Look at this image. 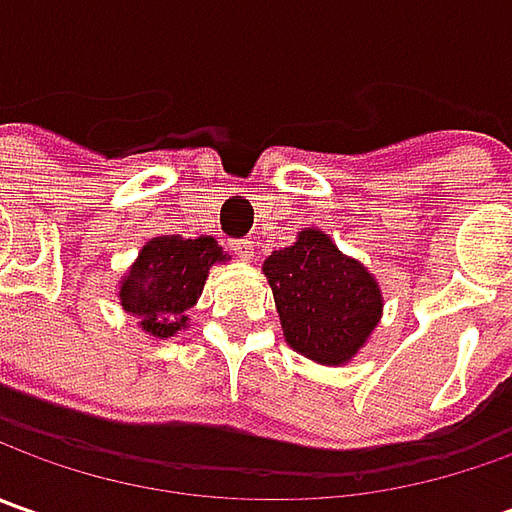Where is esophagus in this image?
I'll return each mask as SVG.
<instances>
[{"label": "esophagus", "instance_id": "obj_1", "mask_svg": "<svg viewBox=\"0 0 512 512\" xmlns=\"http://www.w3.org/2000/svg\"><path fill=\"white\" fill-rule=\"evenodd\" d=\"M233 247V253L242 259V262H250L253 259V242H247V239H236V242H230Z\"/></svg>", "mask_w": 512, "mask_h": 512}]
</instances>
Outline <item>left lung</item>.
I'll list each match as a JSON object with an SVG mask.
<instances>
[{
  "instance_id": "8db88e82",
  "label": "left lung",
  "mask_w": 512,
  "mask_h": 512,
  "mask_svg": "<svg viewBox=\"0 0 512 512\" xmlns=\"http://www.w3.org/2000/svg\"><path fill=\"white\" fill-rule=\"evenodd\" d=\"M262 273L273 290L285 342L310 362H353L382 322L384 296L376 276L319 227H305L293 245L273 250Z\"/></svg>"
}]
</instances>
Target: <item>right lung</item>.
I'll return each instance as SVG.
<instances>
[{
  "mask_svg": "<svg viewBox=\"0 0 512 512\" xmlns=\"http://www.w3.org/2000/svg\"><path fill=\"white\" fill-rule=\"evenodd\" d=\"M227 259L213 236H153L119 282V305L139 319L142 333L170 339L187 327V310L199 302L210 267Z\"/></svg>",
  "mask_w": 512,
  "mask_h": 512,
  "instance_id": "obj_1",
  "label": "right lung"
}]
</instances>
